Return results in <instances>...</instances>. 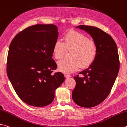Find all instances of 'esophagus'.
Instances as JSON below:
<instances>
[{"mask_svg":"<svg viewBox=\"0 0 127 127\" xmlns=\"http://www.w3.org/2000/svg\"><path fill=\"white\" fill-rule=\"evenodd\" d=\"M64 76H65V77L66 78H69L70 77V75H69V74H64Z\"/></svg>","mask_w":127,"mask_h":127,"instance_id":"obj_1","label":"esophagus"}]
</instances>
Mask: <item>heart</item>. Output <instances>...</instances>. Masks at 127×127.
Returning a JSON list of instances; mask_svg holds the SVG:
<instances>
[{
    "instance_id": "b5f03b06",
    "label": "heart",
    "mask_w": 127,
    "mask_h": 127,
    "mask_svg": "<svg viewBox=\"0 0 127 127\" xmlns=\"http://www.w3.org/2000/svg\"><path fill=\"white\" fill-rule=\"evenodd\" d=\"M63 42L57 40L52 48L55 58L61 59L67 51L70 52V58L58 63L59 70L65 73H72L80 67L87 68L91 66L97 55V47L93 40L84 34L71 31L63 36Z\"/></svg>"
}]
</instances>
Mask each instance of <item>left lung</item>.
Instances as JSON below:
<instances>
[{
	"label": "left lung",
	"instance_id": "8db88e82",
	"mask_svg": "<svg viewBox=\"0 0 127 127\" xmlns=\"http://www.w3.org/2000/svg\"><path fill=\"white\" fill-rule=\"evenodd\" d=\"M76 28L89 33L97 47L93 63L78 73L81 76L74 77L73 101L80 107L91 108L104 100L111 91L119 70L118 49L112 36L98 28L83 25Z\"/></svg>",
	"mask_w": 127,
	"mask_h": 127
}]
</instances>
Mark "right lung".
Instances as JSON below:
<instances>
[{
    "mask_svg": "<svg viewBox=\"0 0 127 127\" xmlns=\"http://www.w3.org/2000/svg\"><path fill=\"white\" fill-rule=\"evenodd\" d=\"M58 36L54 24L32 25L15 36L9 46L6 72L18 96L30 105L42 107L54 98L64 81L53 59L52 48Z\"/></svg>",
    "mask_w": 127,
    "mask_h": 127,
    "instance_id": "right-lung-1",
    "label": "right lung"
}]
</instances>
